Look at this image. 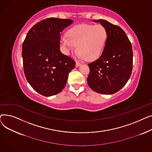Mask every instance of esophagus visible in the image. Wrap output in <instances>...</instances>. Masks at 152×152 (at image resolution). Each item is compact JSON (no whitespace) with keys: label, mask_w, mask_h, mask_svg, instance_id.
Here are the masks:
<instances>
[{"label":"esophagus","mask_w":152,"mask_h":152,"mask_svg":"<svg viewBox=\"0 0 152 152\" xmlns=\"http://www.w3.org/2000/svg\"><path fill=\"white\" fill-rule=\"evenodd\" d=\"M79 65H81V63H79V62H78V61H76V66L77 67V66H79Z\"/></svg>","instance_id":"esophagus-1"}]
</instances>
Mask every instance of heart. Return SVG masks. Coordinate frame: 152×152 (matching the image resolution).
<instances>
[{
    "mask_svg": "<svg viewBox=\"0 0 152 152\" xmlns=\"http://www.w3.org/2000/svg\"><path fill=\"white\" fill-rule=\"evenodd\" d=\"M107 36V29L102 25L81 24L69 29L67 36L61 37V43L66 54H69L77 45L79 58L94 60L102 53Z\"/></svg>",
    "mask_w": 152,
    "mask_h": 152,
    "instance_id": "heart-1",
    "label": "heart"
}]
</instances>
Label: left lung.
Segmentation results:
<instances>
[{
	"label": "left lung",
	"mask_w": 152,
	"mask_h": 152,
	"mask_svg": "<svg viewBox=\"0 0 152 152\" xmlns=\"http://www.w3.org/2000/svg\"><path fill=\"white\" fill-rule=\"evenodd\" d=\"M100 22L107 31V40L100 57L88 64L90 73L87 84L95 92L113 94L129 80L133 64L132 47L125 32L117 25L104 20Z\"/></svg>",
	"instance_id": "1"
}]
</instances>
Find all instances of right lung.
Listing matches in <instances>:
<instances>
[{
  "mask_svg": "<svg viewBox=\"0 0 152 152\" xmlns=\"http://www.w3.org/2000/svg\"><path fill=\"white\" fill-rule=\"evenodd\" d=\"M73 22L49 18L28 31L22 45L23 69L31 86L44 96L60 92L65 87L75 61L60 50V32Z\"/></svg>",
  "mask_w": 152,
  "mask_h": 152,
  "instance_id": "obj_1",
  "label": "right lung"
}]
</instances>
